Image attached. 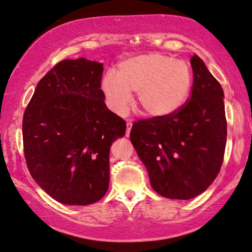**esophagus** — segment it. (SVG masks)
<instances>
[{
    "label": "esophagus",
    "instance_id": "esophagus-1",
    "mask_svg": "<svg viewBox=\"0 0 252 252\" xmlns=\"http://www.w3.org/2000/svg\"><path fill=\"white\" fill-rule=\"evenodd\" d=\"M132 125H133L132 121H127V124H126V136L129 135V132H131Z\"/></svg>",
    "mask_w": 252,
    "mask_h": 252
}]
</instances>
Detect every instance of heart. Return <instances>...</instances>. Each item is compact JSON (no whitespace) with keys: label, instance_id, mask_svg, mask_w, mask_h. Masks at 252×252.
<instances>
[{"label":"heart","instance_id":"b5f03b06","mask_svg":"<svg viewBox=\"0 0 252 252\" xmlns=\"http://www.w3.org/2000/svg\"><path fill=\"white\" fill-rule=\"evenodd\" d=\"M191 88L189 65L172 56L148 54L120 63L118 74L108 71L101 80L110 106L123 113L131 101V92H138L139 107L151 117L169 116L187 99Z\"/></svg>","mask_w":252,"mask_h":252}]
</instances>
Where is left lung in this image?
Wrapping results in <instances>:
<instances>
[{"mask_svg": "<svg viewBox=\"0 0 252 252\" xmlns=\"http://www.w3.org/2000/svg\"><path fill=\"white\" fill-rule=\"evenodd\" d=\"M187 101L169 116L140 119L129 138L158 194L174 200L200 195L219 175L226 144L221 84L196 55Z\"/></svg>", "mask_w": 252, "mask_h": 252, "instance_id": "left-lung-1", "label": "left lung"}]
</instances>
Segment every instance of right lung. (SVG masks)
Here are the masks:
<instances>
[{"mask_svg": "<svg viewBox=\"0 0 252 252\" xmlns=\"http://www.w3.org/2000/svg\"><path fill=\"white\" fill-rule=\"evenodd\" d=\"M102 64L64 60L37 84L24 111L28 169L52 198L88 206L106 194L110 147L126 121L108 110L101 90Z\"/></svg>", "mask_w": 252, "mask_h": 252, "instance_id": "1", "label": "right lung"}]
</instances>
